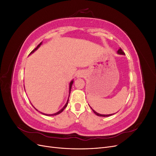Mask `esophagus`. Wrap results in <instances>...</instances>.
Returning a JSON list of instances; mask_svg holds the SVG:
<instances>
[{
  "mask_svg": "<svg viewBox=\"0 0 156 156\" xmlns=\"http://www.w3.org/2000/svg\"><path fill=\"white\" fill-rule=\"evenodd\" d=\"M82 76H83L82 73H79L78 74V75H77V77H82Z\"/></svg>",
  "mask_w": 156,
  "mask_h": 156,
  "instance_id": "1",
  "label": "esophagus"
}]
</instances>
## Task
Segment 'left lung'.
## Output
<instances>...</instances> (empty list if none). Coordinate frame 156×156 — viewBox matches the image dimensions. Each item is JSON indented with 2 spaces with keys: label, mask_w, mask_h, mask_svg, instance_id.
<instances>
[{
  "label": "left lung",
  "mask_w": 156,
  "mask_h": 156,
  "mask_svg": "<svg viewBox=\"0 0 156 156\" xmlns=\"http://www.w3.org/2000/svg\"><path fill=\"white\" fill-rule=\"evenodd\" d=\"M117 53L119 54V55H125V53H124L123 52V51L122 50V49L121 48H120L119 50H118V51H117ZM91 108V109L93 111V112H94V113H95V114L97 115V116H103V117H107V116H111V115H114V114H111V115H101V114H100V113H98L97 112H96L95 111H94L93 108H92V107H90Z\"/></svg>",
  "instance_id": "1"
}]
</instances>
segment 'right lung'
<instances>
[{"mask_svg":"<svg viewBox=\"0 0 156 156\" xmlns=\"http://www.w3.org/2000/svg\"><path fill=\"white\" fill-rule=\"evenodd\" d=\"M41 44H42V42H41V43L38 45H37V47H36V48H35L34 50H33L32 52H31V53H30V55H31V54H32L33 53H34V52L37 49H38L39 48H40V47L41 46ZM73 80H72V81H71V82L69 83V96H68V100H67V102H66V104H65V105L62 107V108H61V109L59 111H58V112H55V113H54V114H51V115H49V114H45V113H43V112H41V114H43V115H46V116H55V115H58V114H60V113H61V112H62L63 111H64V108H66V107H67V105H68V100H69V94H70V92H71V89H72V84H73ZM31 104H32V103H31ZM33 106V105H32ZM33 107H34V106H33ZM34 108H35V109L36 110V111H37V109H36V108L34 107Z\"/></svg>","mask_w":156,"mask_h":156,"instance_id":"obj_1","label":"right lung"}]
</instances>
